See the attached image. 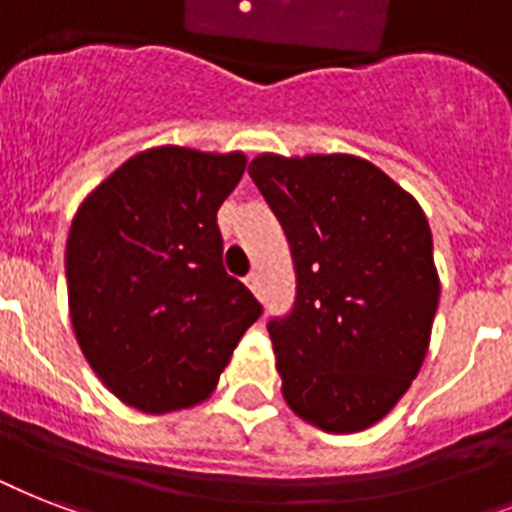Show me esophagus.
Here are the masks:
<instances>
[{"instance_id": "obj_1", "label": "esophagus", "mask_w": 512, "mask_h": 512, "mask_svg": "<svg viewBox=\"0 0 512 512\" xmlns=\"http://www.w3.org/2000/svg\"><path fill=\"white\" fill-rule=\"evenodd\" d=\"M244 284H247L249 289H252V292H255V295H260V273H249L247 279H244Z\"/></svg>"}]
</instances>
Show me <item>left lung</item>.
I'll use <instances>...</instances> for the list:
<instances>
[{
    "mask_svg": "<svg viewBox=\"0 0 512 512\" xmlns=\"http://www.w3.org/2000/svg\"><path fill=\"white\" fill-rule=\"evenodd\" d=\"M249 177L297 271L295 308L268 324L284 401L327 433L366 430L401 401L428 353L441 295L428 217L350 154H260Z\"/></svg>",
    "mask_w": 512,
    "mask_h": 512,
    "instance_id": "8db88e82",
    "label": "left lung"
}]
</instances>
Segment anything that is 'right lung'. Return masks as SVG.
Listing matches in <instances>:
<instances>
[{"label": "right lung", "mask_w": 512, "mask_h": 512, "mask_svg": "<svg viewBox=\"0 0 512 512\" xmlns=\"http://www.w3.org/2000/svg\"><path fill=\"white\" fill-rule=\"evenodd\" d=\"M241 151H140L79 204L66 241L68 313L100 382L127 406L167 414L217 388L260 303L223 268L217 209Z\"/></svg>", "instance_id": "obj_1"}]
</instances>
